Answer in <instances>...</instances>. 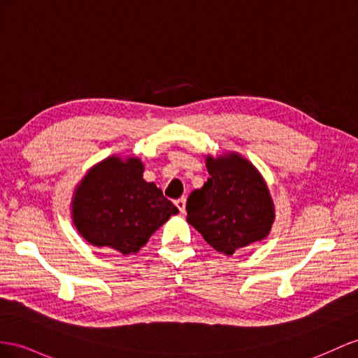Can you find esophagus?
Instances as JSON below:
<instances>
[{
  "instance_id": "esophagus-1",
  "label": "esophagus",
  "mask_w": 358,
  "mask_h": 358,
  "mask_svg": "<svg viewBox=\"0 0 358 358\" xmlns=\"http://www.w3.org/2000/svg\"><path fill=\"white\" fill-rule=\"evenodd\" d=\"M176 206L178 207V210H180L181 213H185V212H186V198H185V196L178 198V199L176 201Z\"/></svg>"
}]
</instances>
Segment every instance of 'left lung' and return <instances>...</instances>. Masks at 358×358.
I'll list each match as a JSON object with an SVG mask.
<instances>
[{
	"label": "left lung",
	"mask_w": 358,
	"mask_h": 358,
	"mask_svg": "<svg viewBox=\"0 0 358 358\" xmlns=\"http://www.w3.org/2000/svg\"><path fill=\"white\" fill-rule=\"evenodd\" d=\"M206 166L210 177L187 198V222L225 255L263 241L275 210L262 173L237 152L207 155Z\"/></svg>",
	"instance_id": "8db88e82"
}]
</instances>
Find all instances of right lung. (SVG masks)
Returning a JSON list of instances; mask_svg holds the SVG:
<instances>
[{
    "mask_svg": "<svg viewBox=\"0 0 358 358\" xmlns=\"http://www.w3.org/2000/svg\"><path fill=\"white\" fill-rule=\"evenodd\" d=\"M163 192L143 180V163L112 155L90 168L72 198V221L90 245L124 255L137 252L177 215Z\"/></svg>",
    "mask_w": 358,
    "mask_h": 358,
    "instance_id": "obj_1",
    "label": "right lung"
}]
</instances>
